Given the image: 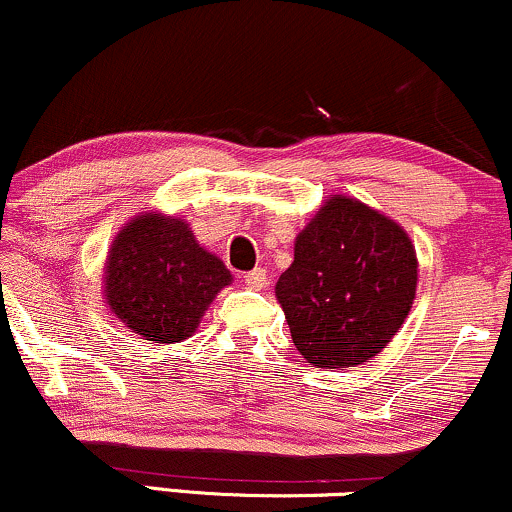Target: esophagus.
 <instances>
[{
	"instance_id": "esophagus-1",
	"label": "esophagus",
	"mask_w": 512,
	"mask_h": 512,
	"mask_svg": "<svg viewBox=\"0 0 512 512\" xmlns=\"http://www.w3.org/2000/svg\"><path fill=\"white\" fill-rule=\"evenodd\" d=\"M244 282H246V287H251V289H266L268 287L266 268H254L251 273H246Z\"/></svg>"
}]
</instances>
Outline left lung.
<instances>
[{
  "instance_id": "obj_1",
  "label": "left lung",
  "mask_w": 512,
  "mask_h": 512,
  "mask_svg": "<svg viewBox=\"0 0 512 512\" xmlns=\"http://www.w3.org/2000/svg\"><path fill=\"white\" fill-rule=\"evenodd\" d=\"M415 289L418 254L408 232L363 201L330 194L296 235L275 296L313 368H356L387 349Z\"/></svg>"
}]
</instances>
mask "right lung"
Wrapping results in <instances>:
<instances>
[{"mask_svg":"<svg viewBox=\"0 0 512 512\" xmlns=\"http://www.w3.org/2000/svg\"><path fill=\"white\" fill-rule=\"evenodd\" d=\"M230 270L206 251L185 218L144 211L113 237L104 263V304L128 332L156 346L197 332Z\"/></svg>","mask_w":512,"mask_h":512,"instance_id":"1","label":"right lung"}]
</instances>
